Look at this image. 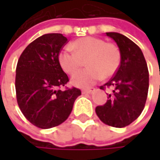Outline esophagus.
<instances>
[{"instance_id": "1", "label": "esophagus", "mask_w": 160, "mask_h": 160, "mask_svg": "<svg viewBox=\"0 0 160 160\" xmlns=\"http://www.w3.org/2000/svg\"><path fill=\"white\" fill-rule=\"evenodd\" d=\"M94 91V88H87V89H82L81 92L82 93H92Z\"/></svg>"}]
</instances>
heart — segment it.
I'll return each instance as SVG.
<instances>
[{
  "label": "heart",
  "instance_id": "1",
  "mask_svg": "<svg viewBox=\"0 0 160 160\" xmlns=\"http://www.w3.org/2000/svg\"><path fill=\"white\" fill-rule=\"evenodd\" d=\"M70 48L62 49L58 53V62L62 69L74 74L85 62L87 69L76 73L71 83L77 87L86 88L100 80L113 77L119 68L121 52L119 47L96 37H84L74 41Z\"/></svg>",
  "mask_w": 160,
  "mask_h": 160
}]
</instances>
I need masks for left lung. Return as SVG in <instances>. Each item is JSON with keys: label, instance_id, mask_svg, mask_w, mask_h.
Returning <instances> with one entry per match:
<instances>
[{"label": "left lung", "instance_id": "1", "mask_svg": "<svg viewBox=\"0 0 160 160\" xmlns=\"http://www.w3.org/2000/svg\"><path fill=\"white\" fill-rule=\"evenodd\" d=\"M121 52L118 70L100 89L113 87V92L103 106L95 108L105 124L123 128L133 122L144 110L149 87V73L144 54L137 44L117 32H107Z\"/></svg>", "mask_w": 160, "mask_h": 160}]
</instances>
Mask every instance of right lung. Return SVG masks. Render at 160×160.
<instances>
[{
    "instance_id": "obj_1",
    "label": "right lung",
    "mask_w": 160,
    "mask_h": 160,
    "mask_svg": "<svg viewBox=\"0 0 160 160\" xmlns=\"http://www.w3.org/2000/svg\"><path fill=\"white\" fill-rule=\"evenodd\" d=\"M68 42L59 33L44 34L27 46L17 62L18 107L30 123L41 129L63 123L81 94L75 87L60 89L69 81L58 62V53Z\"/></svg>"
}]
</instances>
